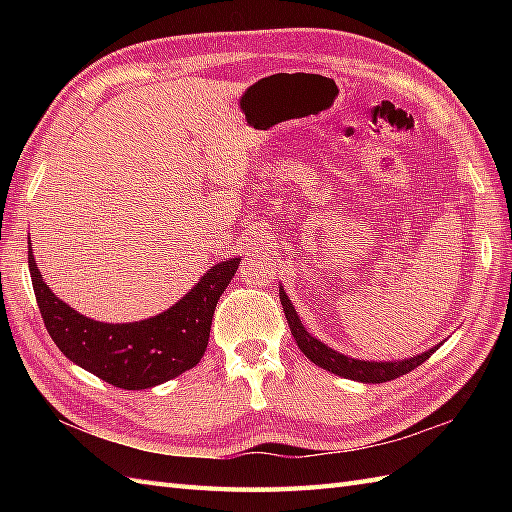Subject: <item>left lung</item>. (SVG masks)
<instances>
[{
    "label": "left lung",
    "instance_id": "8db88e82",
    "mask_svg": "<svg viewBox=\"0 0 512 512\" xmlns=\"http://www.w3.org/2000/svg\"><path fill=\"white\" fill-rule=\"evenodd\" d=\"M279 301L281 306H284L286 321L290 325L292 336H295V343L299 345V350L306 354L314 365L323 367L325 372L336 374L341 378L358 380V383H387V380H394L402 374L411 372V369H416L418 365H422L442 345L438 343L436 347H431V350L411 358H402V361H361V358H352L332 350L330 345H325L323 341L317 339V336H312L306 328H303L299 314L295 308H292V301L288 299L284 286H279Z\"/></svg>",
    "mask_w": 512,
    "mask_h": 512
}]
</instances>
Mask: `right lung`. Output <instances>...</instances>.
<instances>
[{"label":"right lung","mask_w":512,"mask_h":512,"mask_svg":"<svg viewBox=\"0 0 512 512\" xmlns=\"http://www.w3.org/2000/svg\"><path fill=\"white\" fill-rule=\"evenodd\" d=\"M239 257L211 266L187 295L165 312L134 323H103L76 312L43 281L28 246V268L46 330L74 365L121 389H149L200 363L211 321Z\"/></svg>","instance_id":"1"}]
</instances>
